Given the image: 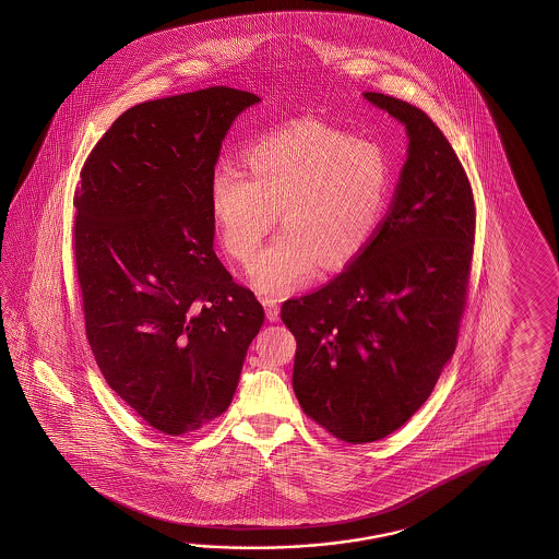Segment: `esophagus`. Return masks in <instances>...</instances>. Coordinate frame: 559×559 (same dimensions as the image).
Segmentation results:
<instances>
[{
  "mask_svg": "<svg viewBox=\"0 0 559 559\" xmlns=\"http://www.w3.org/2000/svg\"><path fill=\"white\" fill-rule=\"evenodd\" d=\"M263 308H265L267 320H280V304H277V299H274V297H263Z\"/></svg>",
  "mask_w": 559,
  "mask_h": 559,
  "instance_id": "esophagus-1",
  "label": "esophagus"
}]
</instances>
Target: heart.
<instances>
[{"mask_svg":"<svg viewBox=\"0 0 559 559\" xmlns=\"http://www.w3.org/2000/svg\"><path fill=\"white\" fill-rule=\"evenodd\" d=\"M246 171L222 164L210 179V210L227 253L248 265L274 227L251 282L287 294L323 265L337 270L368 248L392 190V162L381 143L299 121L263 135L243 152Z\"/></svg>","mask_w":559,"mask_h":559,"instance_id":"heart-1","label":"heart"}]
</instances>
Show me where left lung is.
Masks as SVG:
<instances>
[{"label":"left lung","instance_id":"8db88e82","mask_svg":"<svg viewBox=\"0 0 559 559\" xmlns=\"http://www.w3.org/2000/svg\"><path fill=\"white\" fill-rule=\"evenodd\" d=\"M364 95L409 138L392 207L342 274L282 306L297 402L345 443L381 440L426 404L455 352L475 241L472 183L440 128L404 99Z\"/></svg>","mask_w":559,"mask_h":559}]
</instances>
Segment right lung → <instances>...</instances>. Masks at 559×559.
<instances>
[{"label":"right lung","instance_id":"1","mask_svg":"<svg viewBox=\"0 0 559 559\" xmlns=\"http://www.w3.org/2000/svg\"><path fill=\"white\" fill-rule=\"evenodd\" d=\"M234 87L145 102L95 143L73 193L85 333L107 385L147 426L183 436L231 404L262 304L214 251L210 179Z\"/></svg>","mask_w":559,"mask_h":559}]
</instances>
